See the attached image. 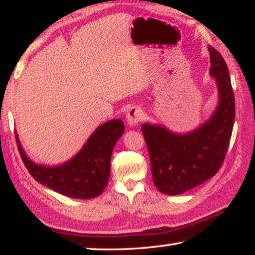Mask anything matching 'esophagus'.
Segmentation results:
<instances>
[{"label": "esophagus", "mask_w": 255, "mask_h": 255, "mask_svg": "<svg viewBox=\"0 0 255 255\" xmlns=\"http://www.w3.org/2000/svg\"><path fill=\"white\" fill-rule=\"evenodd\" d=\"M144 118V111L139 107H131L127 114L128 123L130 125H135Z\"/></svg>", "instance_id": "34e87169"}]
</instances>
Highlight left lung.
Returning <instances> with one entry per match:
<instances>
[{
  "label": "left lung",
  "instance_id": "8db88e82",
  "mask_svg": "<svg viewBox=\"0 0 255 255\" xmlns=\"http://www.w3.org/2000/svg\"><path fill=\"white\" fill-rule=\"evenodd\" d=\"M210 74L216 79L219 104L207 123L186 134L161 125L142 124L155 187L166 195H179L215 176L224 161L231 139L236 108L228 65L214 47Z\"/></svg>",
  "mask_w": 255,
  "mask_h": 255
}]
</instances>
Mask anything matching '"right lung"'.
<instances>
[{
	"label": "right lung",
	"mask_w": 255,
	"mask_h": 255,
	"mask_svg": "<svg viewBox=\"0 0 255 255\" xmlns=\"http://www.w3.org/2000/svg\"><path fill=\"white\" fill-rule=\"evenodd\" d=\"M124 132L121 120L107 122L90 135L83 148L72 160L57 167L36 165L27 158L15 132L20 158L37 182L72 198L97 197L107 187L114 146Z\"/></svg>",
	"instance_id": "1"
}]
</instances>
